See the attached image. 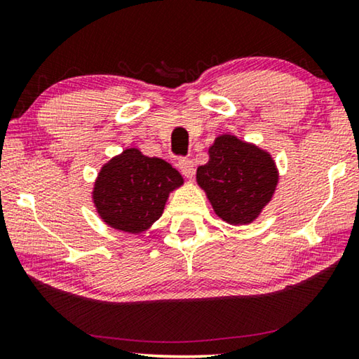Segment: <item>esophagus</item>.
I'll return each instance as SVG.
<instances>
[{
    "label": "esophagus",
    "instance_id": "obj_1",
    "mask_svg": "<svg viewBox=\"0 0 359 359\" xmlns=\"http://www.w3.org/2000/svg\"><path fill=\"white\" fill-rule=\"evenodd\" d=\"M179 169L180 172L185 175L187 179H191L193 174H194V166H193V161L188 160V158H180L179 160Z\"/></svg>",
    "mask_w": 359,
    "mask_h": 359
}]
</instances>
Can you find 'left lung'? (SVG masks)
Here are the masks:
<instances>
[{
  "label": "left lung",
  "instance_id": "1",
  "mask_svg": "<svg viewBox=\"0 0 359 359\" xmlns=\"http://www.w3.org/2000/svg\"><path fill=\"white\" fill-rule=\"evenodd\" d=\"M209 161L196 171V184L223 222L242 226L257 220L278 185L269 151L223 133L209 147Z\"/></svg>",
  "mask_w": 359,
  "mask_h": 359
}]
</instances>
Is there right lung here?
I'll return each mask as SVG.
<instances>
[{
	"mask_svg": "<svg viewBox=\"0 0 359 359\" xmlns=\"http://www.w3.org/2000/svg\"><path fill=\"white\" fill-rule=\"evenodd\" d=\"M184 182L168 161L128 147L101 166L93 184L92 203L107 226L141 234L163 215L169 194Z\"/></svg>",
	"mask_w": 359,
	"mask_h": 359,
	"instance_id": "obj_1",
	"label": "right lung"
}]
</instances>
